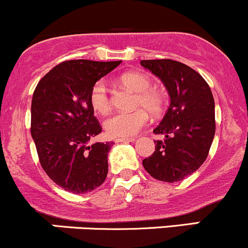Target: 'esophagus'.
<instances>
[{"instance_id": "obj_1", "label": "esophagus", "mask_w": 248, "mask_h": 248, "mask_svg": "<svg viewBox=\"0 0 248 248\" xmlns=\"http://www.w3.org/2000/svg\"><path fill=\"white\" fill-rule=\"evenodd\" d=\"M117 143H131L135 142V138H116Z\"/></svg>"}]
</instances>
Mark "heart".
<instances>
[{"label": "heart", "instance_id": "heart-1", "mask_svg": "<svg viewBox=\"0 0 248 248\" xmlns=\"http://www.w3.org/2000/svg\"><path fill=\"white\" fill-rule=\"evenodd\" d=\"M121 82L125 87L137 93L135 106L142 108L132 112H116L111 114L104 123L106 134L111 137L126 138L135 136L148 123L149 114H158L163 110L164 98L156 90L151 89L150 78L142 73H125L121 77ZM90 103L98 113L108 112L111 105L108 86L104 80L95 82L90 92Z\"/></svg>", "mask_w": 248, "mask_h": 248}]
</instances>
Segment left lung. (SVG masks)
Segmentation results:
<instances>
[{"label": "left lung", "mask_w": 248, "mask_h": 248, "mask_svg": "<svg viewBox=\"0 0 248 248\" xmlns=\"http://www.w3.org/2000/svg\"><path fill=\"white\" fill-rule=\"evenodd\" d=\"M140 65L158 77L170 95V105L154 134L156 149L143 167L163 182L183 180L202 166L215 135V103L206 80L193 68L170 59L142 60Z\"/></svg>", "instance_id": "8db88e82"}]
</instances>
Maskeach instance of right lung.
<instances>
[{"label":"right lung","instance_id":"1","mask_svg":"<svg viewBox=\"0 0 248 248\" xmlns=\"http://www.w3.org/2000/svg\"><path fill=\"white\" fill-rule=\"evenodd\" d=\"M121 62L63 61L34 91L31 132L40 163L53 182L71 193L94 190L108 176V154L113 143L89 144L102 132L90 92Z\"/></svg>","mask_w":248,"mask_h":248}]
</instances>
